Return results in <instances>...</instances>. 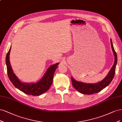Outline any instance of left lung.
<instances>
[{
	"label": "left lung",
	"instance_id": "left-lung-1",
	"mask_svg": "<svg viewBox=\"0 0 122 122\" xmlns=\"http://www.w3.org/2000/svg\"><path fill=\"white\" fill-rule=\"evenodd\" d=\"M111 44L112 46V51L113 52V55L115 56V61L113 66L111 68L110 71L103 79L96 83H85L80 81L76 80L71 76V79L72 81V85L73 87L77 90L78 92L85 94H93L100 92L111 83L115 74L116 67L117 63V55L112 45V40L111 38Z\"/></svg>",
	"mask_w": 122,
	"mask_h": 122
}]
</instances>
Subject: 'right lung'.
<instances>
[{"label":"right lung","mask_w":122,"mask_h":122,"mask_svg":"<svg viewBox=\"0 0 122 122\" xmlns=\"http://www.w3.org/2000/svg\"><path fill=\"white\" fill-rule=\"evenodd\" d=\"M11 46L6 56L7 71L10 81L15 87L28 95L38 96L46 92L52 85L55 71L59 63L51 65L41 79L36 82H25L20 80L14 72L10 61Z\"/></svg>","instance_id":"1"}]
</instances>
